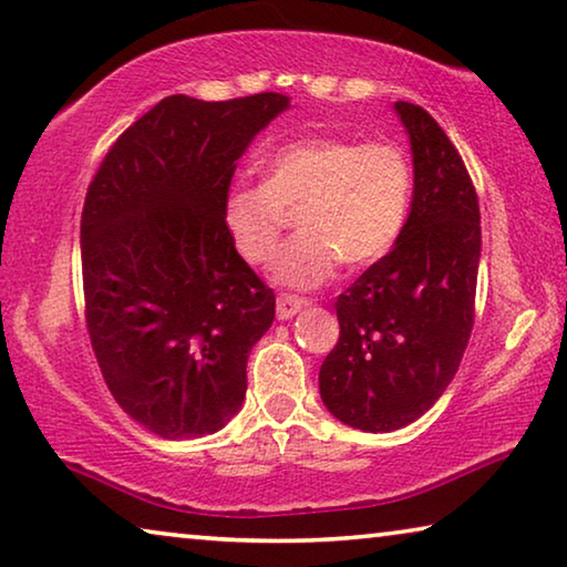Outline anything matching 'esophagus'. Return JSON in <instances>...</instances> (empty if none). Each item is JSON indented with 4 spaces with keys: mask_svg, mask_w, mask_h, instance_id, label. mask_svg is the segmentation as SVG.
Wrapping results in <instances>:
<instances>
[{
    "mask_svg": "<svg viewBox=\"0 0 567 567\" xmlns=\"http://www.w3.org/2000/svg\"><path fill=\"white\" fill-rule=\"evenodd\" d=\"M303 307H307V301L301 299V296H291V293H281L278 296V301H276V317L278 319H291V317H296V313H299Z\"/></svg>",
    "mask_w": 567,
    "mask_h": 567,
    "instance_id": "1",
    "label": "esophagus"
}]
</instances>
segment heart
<instances>
[{
    "label": "heart",
    "mask_w": 567,
    "mask_h": 567,
    "mask_svg": "<svg viewBox=\"0 0 567 567\" xmlns=\"http://www.w3.org/2000/svg\"><path fill=\"white\" fill-rule=\"evenodd\" d=\"M266 182H235L223 197V228L243 260L274 258L289 210L299 235L278 254L274 276L291 289H317L339 260L368 266L395 246L413 203L411 156L393 142L311 136L286 144L264 164Z\"/></svg>",
    "instance_id": "heart-1"
}]
</instances>
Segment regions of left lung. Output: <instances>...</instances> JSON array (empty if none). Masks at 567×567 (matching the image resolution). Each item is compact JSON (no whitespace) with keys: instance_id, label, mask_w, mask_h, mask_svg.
Here are the masks:
<instances>
[{"instance_id":"obj_1","label":"left lung","mask_w":567,"mask_h":567,"mask_svg":"<svg viewBox=\"0 0 567 567\" xmlns=\"http://www.w3.org/2000/svg\"><path fill=\"white\" fill-rule=\"evenodd\" d=\"M413 152V203L393 250L339 293V342L319 370L337 421L390 433L454 380L474 327L482 228L472 177L429 111L395 103Z\"/></svg>"}]
</instances>
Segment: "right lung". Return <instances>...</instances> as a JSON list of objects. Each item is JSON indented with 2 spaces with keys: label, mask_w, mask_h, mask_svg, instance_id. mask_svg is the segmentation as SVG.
<instances>
[{
  "label": "right lung",
  "mask_w": 567,
  "mask_h": 567,
  "mask_svg": "<svg viewBox=\"0 0 567 567\" xmlns=\"http://www.w3.org/2000/svg\"><path fill=\"white\" fill-rule=\"evenodd\" d=\"M289 95H167L111 146L85 195V321L103 380L159 439L220 431L246 400L248 354L276 296L233 248L223 197Z\"/></svg>",
  "instance_id": "obj_1"
}]
</instances>
